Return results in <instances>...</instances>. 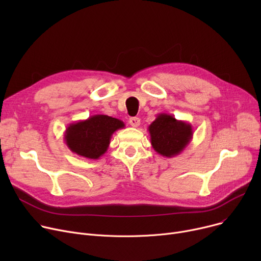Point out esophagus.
<instances>
[{
	"mask_svg": "<svg viewBox=\"0 0 261 261\" xmlns=\"http://www.w3.org/2000/svg\"><path fill=\"white\" fill-rule=\"evenodd\" d=\"M129 123H130V125H131L132 127L136 128V127H139V126H140L141 119H140L139 117H131V118L129 119Z\"/></svg>",
	"mask_w": 261,
	"mask_h": 261,
	"instance_id": "esophagus-1",
	"label": "esophagus"
}]
</instances>
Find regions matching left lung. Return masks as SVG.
<instances>
[{"mask_svg": "<svg viewBox=\"0 0 261 261\" xmlns=\"http://www.w3.org/2000/svg\"><path fill=\"white\" fill-rule=\"evenodd\" d=\"M150 142L155 151L165 158L179 155L193 139V126L174 116L160 113L148 127Z\"/></svg>", "mask_w": 261, "mask_h": 261, "instance_id": "8db88e82", "label": "left lung"}]
</instances>
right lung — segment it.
<instances>
[{
	"mask_svg": "<svg viewBox=\"0 0 261 261\" xmlns=\"http://www.w3.org/2000/svg\"><path fill=\"white\" fill-rule=\"evenodd\" d=\"M125 128L120 119L97 114L70 123L64 132V142L72 152L90 160H98L109 148L115 131Z\"/></svg>",
	"mask_w": 261,
	"mask_h": 261,
	"instance_id": "add662e5",
	"label": "right lung"
}]
</instances>
